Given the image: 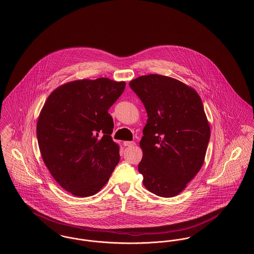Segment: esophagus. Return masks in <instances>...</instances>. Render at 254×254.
<instances>
[{"instance_id":"1","label":"esophagus","mask_w":254,"mask_h":254,"mask_svg":"<svg viewBox=\"0 0 254 254\" xmlns=\"http://www.w3.org/2000/svg\"><path fill=\"white\" fill-rule=\"evenodd\" d=\"M124 145H125V146H134V145H135V142H130V141H127V142H124Z\"/></svg>"}]
</instances>
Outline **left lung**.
Segmentation results:
<instances>
[{
  "mask_svg": "<svg viewBox=\"0 0 254 254\" xmlns=\"http://www.w3.org/2000/svg\"><path fill=\"white\" fill-rule=\"evenodd\" d=\"M129 87L148 117L140 141L142 183L156 195L172 197L204 163L211 131L202 101L193 88L161 74L139 76Z\"/></svg>",
  "mask_w": 254,
  "mask_h": 254,
  "instance_id": "8db88e82",
  "label": "left lung"
}]
</instances>
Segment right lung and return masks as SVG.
Listing matches in <instances>:
<instances>
[{"label":"right lung","instance_id":"add662e5","mask_svg":"<svg viewBox=\"0 0 254 254\" xmlns=\"http://www.w3.org/2000/svg\"><path fill=\"white\" fill-rule=\"evenodd\" d=\"M125 87L126 82L104 77L69 82L53 91L41 110V157L56 182L73 195L99 192L120 161L108 111Z\"/></svg>","mask_w":254,"mask_h":254}]
</instances>
